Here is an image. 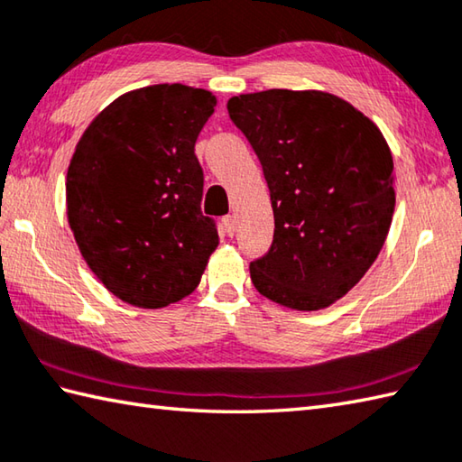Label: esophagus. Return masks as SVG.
<instances>
[{
  "label": "esophagus",
  "instance_id": "esophagus-1",
  "mask_svg": "<svg viewBox=\"0 0 462 462\" xmlns=\"http://www.w3.org/2000/svg\"><path fill=\"white\" fill-rule=\"evenodd\" d=\"M223 225H225V231H227L229 235L235 233V217L233 215L223 217Z\"/></svg>",
  "mask_w": 462,
  "mask_h": 462
}]
</instances>
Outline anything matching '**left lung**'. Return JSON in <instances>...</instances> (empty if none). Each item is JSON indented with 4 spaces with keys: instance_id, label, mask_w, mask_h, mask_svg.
Masks as SVG:
<instances>
[{
    "instance_id": "1",
    "label": "left lung",
    "mask_w": 462,
    "mask_h": 462,
    "mask_svg": "<svg viewBox=\"0 0 462 462\" xmlns=\"http://www.w3.org/2000/svg\"><path fill=\"white\" fill-rule=\"evenodd\" d=\"M227 110L263 167L275 219L251 282L283 308L332 306L388 237L396 193L386 138L350 102L321 90L239 94Z\"/></svg>"
}]
</instances>
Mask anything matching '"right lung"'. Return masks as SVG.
Returning <instances> with one entry per match:
<instances>
[{
  "label": "right lung",
  "mask_w": 462,
  "mask_h": 462,
  "mask_svg": "<svg viewBox=\"0 0 462 462\" xmlns=\"http://www.w3.org/2000/svg\"><path fill=\"white\" fill-rule=\"evenodd\" d=\"M215 96L154 84L108 104L76 144L66 213L78 249L106 290L130 306L167 308L201 282L219 245L201 213L195 143Z\"/></svg>",
  "instance_id": "add662e5"
}]
</instances>
